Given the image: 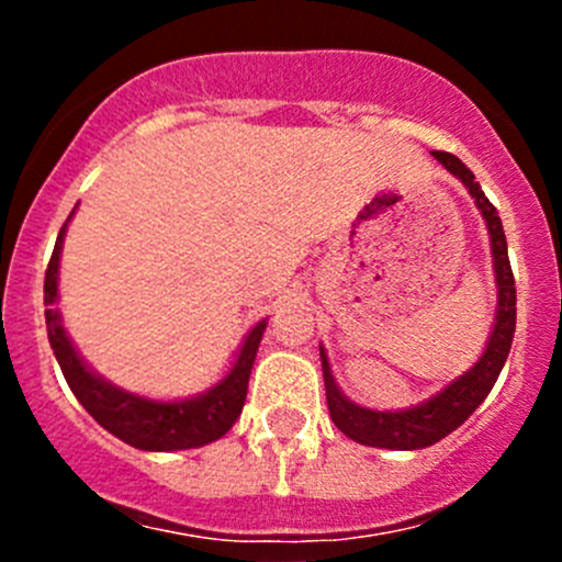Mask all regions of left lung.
<instances>
[{
    "mask_svg": "<svg viewBox=\"0 0 562 562\" xmlns=\"http://www.w3.org/2000/svg\"><path fill=\"white\" fill-rule=\"evenodd\" d=\"M432 155L435 160L443 162V166L468 187L470 195L475 198V206L484 214L486 228H490L492 258H495L497 277L495 328H492V337L490 342H486L484 356H481L464 375H459L454 383H449V386L440 391V394H435L432 400L400 413L370 411V407H361L356 405V402H350L348 396L337 389V383H334L331 367H328L326 353H323L321 348L323 381H326V405L328 413H331V422L337 424V429H342L350 440H356V443L361 446H375V449H424V446L438 443L446 435L454 432L457 427H462L470 418V413L486 400V394L495 386L497 375H501L503 364H506L508 359V350H512L514 328H517V288H514V271L512 263H508L506 234H503V223L501 217H497V209L492 206L490 198L484 195V190H481L479 181H475L473 171H470L459 157L449 155V151H432Z\"/></svg>",
    "mask_w": 562,
    "mask_h": 562,
    "instance_id": "left-lung-1",
    "label": "left lung"
}]
</instances>
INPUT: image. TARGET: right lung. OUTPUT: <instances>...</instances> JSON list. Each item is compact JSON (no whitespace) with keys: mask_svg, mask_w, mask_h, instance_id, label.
I'll return each mask as SVG.
<instances>
[{"mask_svg":"<svg viewBox=\"0 0 562 562\" xmlns=\"http://www.w3.org/2000/svg\"><path fill=\"white\" fill-rule=\"evenodd\" d=\"M67 223L61 225L59 239H56L54 255L45 269V328H48V342L54 348L56 361H59L61 372H65L67 386L78 396L89 416L105 427L108 432L116 435L124 443L135 446L144 451H181V449H198L212 440H220L234 422L239 418L241 407L247 400V383L249 370H252L255 353H258L260 337H263L266 321L249 331V337L241 345V353L236 359L234 370L223 378L214 389L206 394L192 396V400L181 402H155L135 396L130 391H122L103 378L94 375L81 356L76 353L72 342L67 339L65 328H61L59 310H54L56 302V280H59V252L61 239H65Z\"/></svg>","mask_w":562,"mask_h":562,"instance_id":"obj_1","label":"right lung"}]
</instances>
